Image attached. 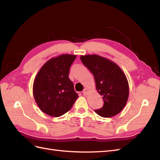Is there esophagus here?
Masks as SVG:
<instances>
[{"instance_id":"34e87169","label":"esophagus","mask_w":160,"mask_h":160,"mask_svg":"<svg viewBox=\"0 0 160 160\" xmlns=\"http://www.w3.org/2000/svg\"><path fill=\"white\" fill-rule=\"evenodd\" d=\"M88 89H85L83 90V95H87V94H88Z\"/></svg>"}]
</instances>
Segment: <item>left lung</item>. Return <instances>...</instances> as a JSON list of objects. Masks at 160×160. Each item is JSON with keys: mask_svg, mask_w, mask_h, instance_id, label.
Returning a JSON list of instances; mask_svg holds the SVG:
<instances>
[{"mask_svg": "<svg viewBox=\"0 0 160 160\" xmlns=\"http://www.w3.org/2000/svg\"><path fill=\"white\" fill-rule=\"evenodd\" d=\"M80 59L93 75L96 89L104 101L95 112L103 118L120 113L129 98V83L123 71L114 62L98 55H81Z\"/></svg>", "mask_w": 160, "mask_h": 160, "instance_id": "1", "label": "left lung"}]
</instances>
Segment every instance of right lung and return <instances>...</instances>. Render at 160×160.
<instances>
[{"label":"right lung","mask_w":160,"mask_h":160,"mask_svg":"<svg viewBox=\"0 0 160 160\" xmlns=\"http://www.w3.org/2000/svg\"><path fill=\"white\" fill-rule=\"evenodd\" d=\"M76 55L64 54L52 58L42 66L33 83V96L45 113L59 117L69 111L78 98L69 78Z\"/></svg>","instance_id":"1"}]
</instances>
